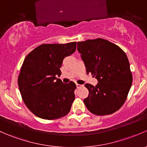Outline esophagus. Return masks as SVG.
I'll return each instance as SVG.
<instances>
[{
  "label": "esophagus",
  "instance_id": "esophagus-1",
  "mask_svg": "<svg viewBox=\"0 0 147 147\" xmlns=\"http://www.w3.org/2000/svg\"><path fill=\"white\" fill-rule=\"evenodd\" d=\"M76 86H77V88H78V89L82 86V85H81V84H76Z\"/></svg>",
  "mask_w": 147,
  "mask_h": 147
}]
</instances>
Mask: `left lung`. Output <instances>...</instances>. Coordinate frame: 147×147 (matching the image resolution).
<instances>
[{"label": "left lung", "instance_id": "8db88e82", "mask_svg": "<svg viewBox=\"0 0 147 147\" xmlns=\"http://www.w3.org/2000/svg\"><path fill=\"white\" fill-rule=\"evenodd\" d=\"M78 50L86 73L98 80L97 85L86 84L89 96L86 107L96 115H110L124 104L132 86V75L125 53L118 46L103 38L78 43Z\"/></svg>", "mask_w": 147, "mask_h": 147}]
</instances>
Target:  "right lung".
<instances>
[{"mask_svg": "<svg viewBox=\"0 0 147 147\" xmlns=\"http://www.w3.org/2000/svg\"><path fill=\"white\" fill-rule=\"evenodd\" d=\"M76 44H41L24 58L18 86L24 103L38 118L55 120L70 111L76 84H64L56 76H61L63 59L75 51Z\"/></svg>", "mask_w": 147, "mask_h": 147, "instance_id": "obj_1", "label": "right lung"}]
</instances>
